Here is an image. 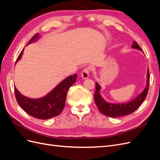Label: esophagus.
<instances>
[{
	"mask_svg": "<svg viewBox=\"0 0 160 160\" xmlns=\"http://www.w3.org/2000/svg\"><path fill=\"white\" fill-rule=\"evenodd\" d=\"M89 72H90V68H89V67H86V68H85L83 70V71L81 72V77H83V79H85L88 78L89 76Z\"/></svg>",
	"mask_w": 160,
	"mask_h": 160,
	"instance_id": "34e87169",
	"label": "esophagus"
}]
</instances>
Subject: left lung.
I'll return each instance as SVG.
<instances>
[{"instance_id": "left-lung-1", "label": "left lung", "mask_w": 160, "mask_h": 160, "mask_svg": "<svg viewBox=\"0 0 160 160\" xmlns=\"http://www.w3.org/2000/svg\"><path fill=\"white\" fill-rule=\"evenodd\" d=\"M132 47L133 48V49H137L140 51H142L141 48L139 46V45L137 43V42L135 41H133ZM149 78L150 75L148 69V83L146 88L142 91V93L140 94L138 98L134 99L129 103L123 104H112L106 102V101L101 98V96L99 94V90L101 88L99 85L98 83H95V92L94 95L95 103L96 105L98 106L100 112L105 115L108 116V117H121V116L132 113L139 107L140 105H141L145 98H146L149 89Z\"/></svg>"}]
</instances>
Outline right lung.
<instances>
[{"instance_id": "1", "label": "right lung", "mask_w": 160, "mask_h": 160, "mask_svg": "<svg viewBox=\"0 0 160 160\" xmlns=\"http://www.w3.org/2000/svg\"><path fill=\"white\" fill-rule=\"evenodd\" d=\"M38 34L34 35L29 42L37 38ZM23 49L19 54L16 62L21 59ZM77 75H71L61 83L45 97L38 99H32L22 95L14 87V94L17 103L27 113L40 119H48L59 115L65 105L67 93L70 87L73 85Z\"/></svg>"}]
</instances>
